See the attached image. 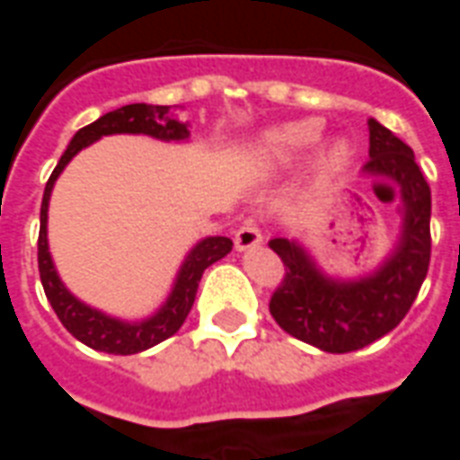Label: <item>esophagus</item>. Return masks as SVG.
Here are the masks:
<instances>
[{
  "label": "esophagus",
  "mask_w": 460,
  "mask_h": 460,
  "mask_svg": "<svg viewBox=\"0 0 460 460\" xmlns=\"http://www.w3.org/2000/svg\"><path fill=\"white\" fill-rule=\"evenodd\" d=\"M261 229L256 221H243L236 234H234V243H236V249L239 251H246V249H253V246H259L261 243Z\"/></svg>",
  "instance_id": "esophagus-1"
}]
</instances>
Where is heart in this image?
I'll return each instance as SVG.
<instances>
[{
  "label": "heart",
  "instance_id": "b5f03b06",
  "mask_svg": "<svg viewBox=\"0 0 460 460\" xmlns=\"http://www.w3.org/2000/svg\"><path fill=\"white\" fill-rule=\"evenodd\" d=\"M320 140V125L315 120H300L290 122V125H283L279 130L269 132L266 137V145L263 150L273 162H280V164H290V162H298L300 157H305L315 142ZM349 160V147L345 142H335L332 147L320 155L318 160V172L320 174H335L347 164Z\"/></svg>",
  "mask_w": 460,
  "mask_h": 460
}]
</instances>
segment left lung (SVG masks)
Listing matches in <instances>:
<instances>
[{
  "label": "left lung",
  "mask_w": 460,
  "mask_h": 460,
  "mask_svg": "<svg viewBox=\"0 0 460 460\" xmlns=\"http://www.w3.org/2000/svg\"><path fill=\"white\" fill-rule=\"evenodd\" d=\"M369 160L375 177H394L406 204L402 241L382 269L359 280L325 279L296 241L273 239L270 249L286 276L270 296L273 320L293 338L323 352H355L385 338L414 305L431 261V190L414 162L411 147L369 120Z\"/></svg>",
  "instance_id": "left-lung-1"
}]
</instances>
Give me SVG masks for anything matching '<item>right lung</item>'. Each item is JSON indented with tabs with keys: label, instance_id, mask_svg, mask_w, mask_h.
I'll list each match as a JSON object with an SVG mask.
<instances>
[{
	"label": "right lung",
	"instance_id": "right-lung-1",
	"mask_svg": "<svg viewBox=\"0 0 460 460\" xmlns=\"http://www.w3.org/2000/svg\"><path fill=\"white\" fill-rule=\"evenodd\" d=\"M115 132H142V135H152L157 140H187L190 137L187 125L174 120L167 105L145 103L122 105L113 113H105L103 118H98L95 122L75 132L74 140L66 147L56 170L51 172V177L46 181L44 199H41V229H39V273H41V286H44L51 308L75 340H81L84 345L93 347V349L108 352V355H135L142 349H150L162 340L172 338L184 325V320L194 305V298H197L201 273L209 269L211 263L224 259L234 243L226 236H209V239L199 241L190 251L187 261L181 263L180 276H177V283H174L167 303L150 320L122 323V320L108 318L103 313L88 308L81 300L74 298L58 279L51 253H49V241H46L49 197L54 190L56 177L61 174V170L71 162L75 152L84 150L91 142L101 140L103 135H115Z\"/></svg>",
	"mask_w": 460,
	"mask_h": 460
}]
</instances>
